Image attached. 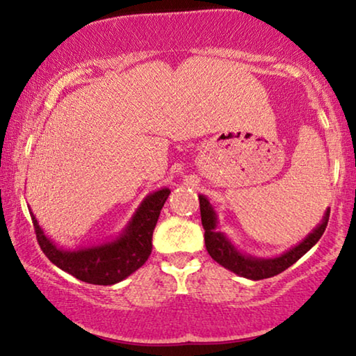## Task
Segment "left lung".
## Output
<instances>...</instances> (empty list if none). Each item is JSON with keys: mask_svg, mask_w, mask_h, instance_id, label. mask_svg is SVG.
<instances>
[{"mask_svg": "<svg viewBox=\"0 0 356 356\" xmlns=\"http://www.w3.org/2000/svg\"><path fill=\"white\" fill-rule=\"evenodd\" d=\"M200 211H201V224L204 229V245L208 249L209 256L214 259L217 264L225 267L230 272L240 275L249 280H264L275 277L291 265L296 264L299 259L304 256L307 251L314 248L318 240H320L323 233L326 230L327 220H330V209H326V214L323 216L321 224H318L314 232L309 233L302 243L291 248L289 251L281 254L278 257L272 259H262V257H252L246 256L238 251L233 246V243L227 238L222 232H217V216L216 211L212 208L208 198L200 195Z\"/></svg>", "mask_w": 356, "mask_h": 356, "instance_id": "8db88e82", "label": "left lung"}]
</instances>
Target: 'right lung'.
<instances>
[{"mask_svg":"<svg viewBox=\"0 0 356 356\" xmlns=\"http://www.w3.org/2000/svg\"><path fill=\"white\" fill-rule=\"evenodd\" d=\"M169 193V188H161L148 195L116 240L73 251L52 243L38 225L33 212L30 216L40 248L52 264L84 283L107 286L120 283L147 262L152 254L153 230Z\"/></svg>","mask_w":356,"mask_h":356,"instance_id":"obj_1","label":"right lung"}]
</instances>
